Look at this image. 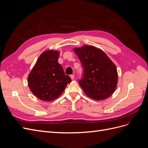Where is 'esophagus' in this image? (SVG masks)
<instances>
[{
	"mask_svg": "<svg viewBox=\"0 0 148 148\" xmlns=\"http://www.w3.org/2000/svg\"><path fill=\"white\" fill-rule=\"evenodd\" d=\"M70 78H71V79H73L74 78H75V75H70Z\"/></svg>",
	"mask_w": 148,
	"mask_h": 148,
	"instance_id": "esophagus-1",
	"label": "esophagus"
}]
</instances>
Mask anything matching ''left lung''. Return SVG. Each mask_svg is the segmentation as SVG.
<instances>
[{
    "label": "left lung",
    "instance_id": "obj_1",
    "mask_svg": "<svg viewBox=\"0 0 148 148\" xmlns=\"http://www.w3.org/2000/svg\"><path fill=\"white\" fill-rule=\"evenodd\" d=\"M73 51L83 68L79 84L84 92L97 101L109 97L118 83L117 70L113 62L104 51L93 46L84 45Z\"/></svg>",
    "mask_w": 148,
    "mask_h": 148
}]
</instances>
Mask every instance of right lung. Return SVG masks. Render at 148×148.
Segmentation results:
<instances>
[{
	"mask_svg": "<svg viewBox=\"0 0 148 148\" xmlns=\"http://www.w3.org/2000/svg\"><path fill=\"white\" fill-rule=\"evenodd\" d=\"M59 54V51L54 50L42 52L28 75L30 91L40 100L47 102L55 100L71 81L58 62Z\"/></svg>",
	"mask_w": 148,
	"mask_h": 148,
	"instance_id": "right-lung-1",
	"label": "right lung"
}]
</instances>
